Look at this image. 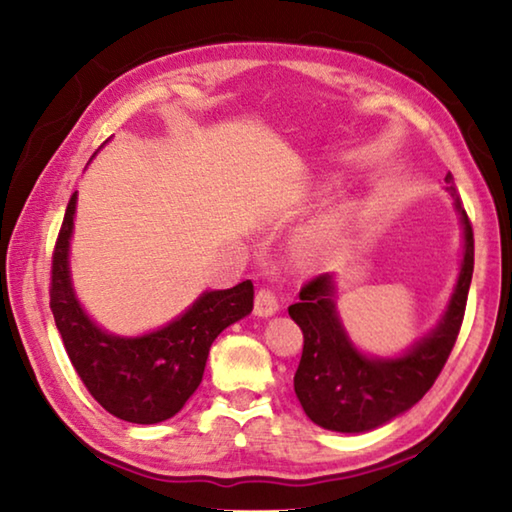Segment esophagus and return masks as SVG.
Here are the masks:
<instances>
[{
    "label": "esophagus",
    "instance_id": "esophagus-1",
    "mask_svg": "<svg viewBox=\"0 0 512 512\" xmlns=\"http://www.w3.org/2000/svg\"><path fill=\"white\" fill-rule=\"evenodd\" d=\"M277 309H280V305H277L275 293L271 289H259L255 296V314L262 318H268V316H273Z\"/></svg>",
    "mask_w": 512,
    "mask_h": 512
}]
</instances>
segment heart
I'll list each match as a JSON object with an SVG mask.
<instances>
[{"mask_svg": "<svg viewBox=\"0 0 512 512\" xmlns=\"http://www.w3.org/2000/svg\"><path fill=\"white\" fill-rule=\"evenodd\" d=\"M348 219H350L348 210H339V212H334L332 216H327L323 223L316 225V228L309 232L307 244L309 246H320V244H327V241H332L345 228V225H348Z\"/></svg>", "mask_w": 512, "mask_h": 512, "instance_id": "heart-1", "label": "heart"}]
</instances>
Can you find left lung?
I'll list each match as a JSON object with an SVG mask.
<instances>
[{
    "label": "left lung",
    "mask_w": 512,
    "mask_h": 512,
    "mask_svg": "<svg viewBox=\"0 0 512 512\" xmlns=\"http://www.w3.org/2000/svg\"><path fill=\"white\" fill-rule=\"evenodd\" d=\"M445 183L461 216L463 259L445 314L427 336L393 359L359 352L336 311L334 275L329 273L307 282L300 300L289 307V316L305 336L293 388L307 418L318 427L341 433L377 429L420 402L443 370L461 332L474 271L472 223L452 185V173H447Z\"/></svg>",
    "instance_id": "obj_1"
}]
</instances>
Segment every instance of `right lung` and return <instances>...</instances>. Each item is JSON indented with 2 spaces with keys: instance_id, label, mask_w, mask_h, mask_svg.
Segmentation results:
<instances>
[{
  "instance_id": "1",
  "label": "right lung",
  "mask_w": 512,
  "mask_h": 512,
  "mask_svg": "<svg viewBox=\"0 0 512 512\" xmlns=\"http://www.w3.org/2000/svg\"><path fill=\"white\" fill-rule=\"evenodd\" d=\"M76 192L51 262V311L67 357L90 395L119 420L158 424L183 409L201 384L216 336L253 311V282L205 291L178 318L142 336H117L85 314L69 275Z\"/></svg>"
}]
</instances>
